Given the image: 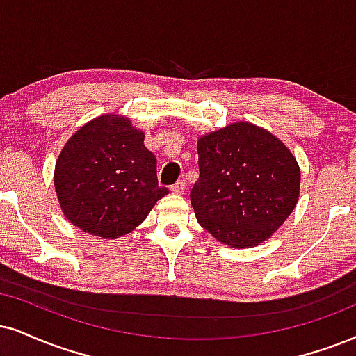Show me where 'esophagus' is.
<instances>
[{
	"label": "esophagus",
	"mask_w": 356,
	"mask_h": 356,
	"mask_svg": "<svg viewBox=\"0 0 356 356\" xmlns=\"http://www.w3.org/2000/svg\"><path fill=\"white\" fill-rule=\"evenodd\" d=\"M185 188H186V181L185 179H179V181H177L173 186L170 188V191L173 193V195H183Z\"/></svg>",
	"instance_id": "34e87169"
}]
</instances>
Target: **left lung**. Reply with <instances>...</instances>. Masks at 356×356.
<instances>
[{"instance_id":"8db88e82","label":"left lung","mask_w":356,"mask_h":356,"mask_svg":"<svg viewBox=\"0 0 356 356\" xmlns=\"http://www.w3.org/2000/svg\"><path fill=\"white\" fill-rule=\"evenodd\" d=\"M198 166L193 209L200 225L231 248L269 239L299 201L296 156L270 131L248 122L201 137Z\"/></svg>"}]
</instances>
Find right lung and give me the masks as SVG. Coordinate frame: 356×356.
Returning a JSON list of instances; mask_svg holds the SVG:
<instances>
[{
  "label": "right lung",
  "mask_w": 356,
  "mask_h": 356,
  "mask_svg": "<svg viewBox=\"0 0 356 356\" xmlns=\"http://www.w3.org/2000/svg\"><path fill=\"white\" fill-rule=\"evenodd\" d=\"M143 131L122 115L87 122L64 145L54 186L64 216L84 232L115 239L135 229L168 190L158 186L156 158Z\"/></svg>",
  "instance_id": "obj_1"
}]
</instances>
